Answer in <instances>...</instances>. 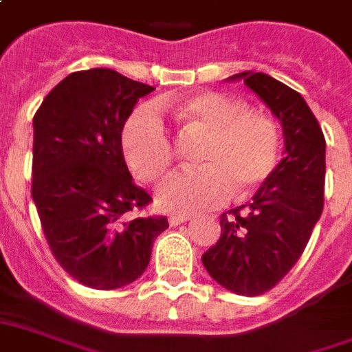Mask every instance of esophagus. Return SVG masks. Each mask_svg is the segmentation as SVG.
<instances>
[{"label": "esophagus", "instance_id": "1", "mask_svg": "<svg viewBox=\"0 0 352 352\" xmlns=\"http://www.w3.org/2000/svg\"><path fill=\"white\" fill-rule=\"evenodd\" d=\"M189 219H191L189 215H170V219H168V224H170V226H178V224H182V223H187Z\"/></svg>", "mask_w": 352, "mask_h": 352}]
</instances>
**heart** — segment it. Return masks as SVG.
Returning a JSON list of instances; mask_svg holds the SVG:
<instances>
[{
	"instance_id": "b5f03b06",
	"label": "heart",
	"mask_w": 352,
	"mask_h": 352,
	"mask_svg": "<svg viewBox=\"0 0 352 352\" xmlns=\"http://www.w3.org/2000/svg\"><path fill=\"white\" fill-rule=\"evenodd\" d=\"M184 133L204 135L195 160L200 166L176 173L160 184L155 202L163 211L189 215L224 202L241 200L265 182L278 160V131L273 120L252 113L234 98L202 92L165 102ZM124 160L141 182H154L174 160V146L161 116L141 107L124 124Z\"/></svg>"
}]
</instances>
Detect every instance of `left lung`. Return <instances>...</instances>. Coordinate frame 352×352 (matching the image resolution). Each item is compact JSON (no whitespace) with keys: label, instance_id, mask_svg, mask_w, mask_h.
I'll return each mask as SVG.
<instances>
[{"label":"left lung","instance_id":"obj_1","mask_svg":"<svg viewBox=\"0 0 352 352\" xmlns=\"http://www.w3.org/2000/svg\"><path fill=\"white\" fill-rule=\"evenodd\" d=\"M228 79L243 81L278 118L284 157L250 202L221 215V237L202 263L224 289L256 297L289 273L323 213L327 144L297 91L252 70Z\"/></svg>","mask_w":352,"mask_h":352}]
</instances>
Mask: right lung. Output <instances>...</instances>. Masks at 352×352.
<instances>
[{"instance_id":"add662e5","label":"right lung","mask_w":352,"mask_h":352,"mask_svg":"<svg viewBox=\"0 0 352 352\" xmlns=\"http://www.w3.org/2000/svg\"><path fill=\"white\" fill-rule=\"evenodd\" d=\"M154 87L109 68L66 76L33 118L31 197L55 260L94 289H118L148 267L165 217H131L152 200L133 184L120 133Z\"/></svg>"}]
</instances>
